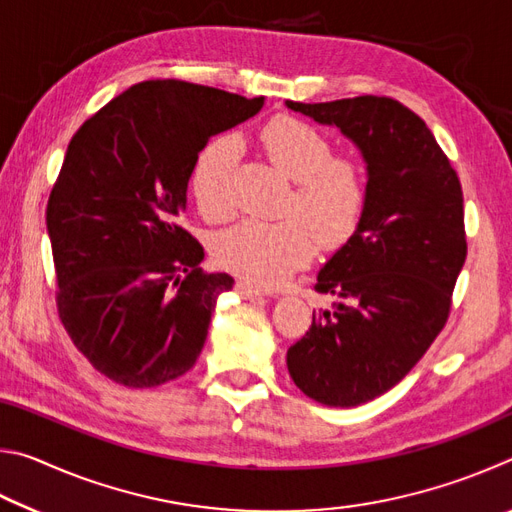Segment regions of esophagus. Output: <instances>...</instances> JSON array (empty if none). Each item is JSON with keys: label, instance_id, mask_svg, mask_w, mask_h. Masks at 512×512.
<instances>
[{"label": "esophagus", "instance_id": "1", "mask_svg": "<svg viewBox=\"0 0 512 512\" xmlns=\"http://www.w3.org/2000/svg\"><path fill=\"white\" fill-rule=\"evenodd\" d=\"M235 291L239 293L241 298H262L264 296V291L253 287V284H250V282H237L235 284Z\"/></svg>", "mask_w": 512, "mask_h": 512}]
</instances>
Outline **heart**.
<instances>
[{"mask_svg":"<svg viewBox=\"0 0 512 512\" xmlns=\"http://www.w3.org/2000/svg\"><path fill=\"white\" fill-rule=\"evenodd\" d=\"M259 142L273 167L296 183L289 201V214L296 219H246L232 225L216 237L214 257L230 273L259 287H273L309 262L314 237L323 248H339L357 232L366 210V180L357 162L332 158V142L300 119H271L259 133ZM235 167L237 144L228 137L210 142L198 155L192 194L207 219L230 214Z\"/></svg>","mask_w":512,"mask_h":512,"instance_id":"1","label":"heart"}]
</instances>
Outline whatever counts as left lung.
Listing matches in <instances>:
<instances>
[{
	"label": "left lung",
	"mask_w": 512,
	"mask_h": 512,
	"mask_svg": "<svg viewBox=\"0 0 512 512\" xmlns=\"http://www.w3.org/2000/svg\"><path fill=\"white\" fill-rule=\"evenodd\" d=\"M339 128L366 162V210L318 271L336 302L291 345L296 386L325 406L366 404L406 377L445 327L467 255L463 192L427 124L388 97L287 101Z\"/></svg>",
	"instance_id": "obj_1"
}]
</instances>
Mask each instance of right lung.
Masks as SVG:
<instances>
[{
  "label": "right lung",
  "mask_w": 512,
  "mask_h": 512,
  "mask_svg": "<svg viewBox=\"0 0 512 512\" xmlns=\"http://www.w3.org/2000/svg\"><path fill=\"white\" fill-rule=\"evenodd\" d=\"M262 106L264 97L144 81L69 142L47 203L58 314L117 384L160 386L201 354L216 298L235 280L198 268L203 246L180 225L187 185L207 140Z\"/></svg>",
  "instance_id": "right-lung-1"
}]
</instances>
